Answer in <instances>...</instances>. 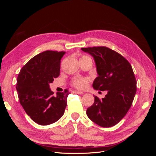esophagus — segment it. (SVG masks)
I'll return each mask as SVG.
<instances>
[{"mask_svg":"<svg viewBox=\"0 0 156 156\" xmlns=\"http://www.w3.org/2000/svg\"><path fill=\"white\" fill-rule=\"evenodd\" d=\"M73 94H83V92H80V91H77V90H73L72 91Z\"/></svg>","mask_w":156,"mask_h":156,"instance_id":"34e87169","label":"esophagus"}]
</instances>
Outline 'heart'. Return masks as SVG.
<instances>
[{"label": "heart", "instance_id": "heart-1", "mask_svg": "<svg viewBox=\"0 0 156 156\" xmlns=\"http://www.w3.org/2000/svg\"><path fill=\"white\" fill-rule=\"evenodd\" d=\"M88 58V56L84 55L81 58V59ZM90 82V79L88 77H75L72 79L71 84L72 85L79 90H84L85 89Z\"/></svg>", "mask_w": 156, "mask_h": 156}]
</instances>
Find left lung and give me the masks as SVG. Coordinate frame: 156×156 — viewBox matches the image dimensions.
I'll use <instances>...</instances> for the list:
<instances>
[{
	"label": "left lung",
	"mask_w": 156,
	"mask_h": 156,
	"mask_svg": "<svg viewBox=\"0 0 156 156\" xmlns=\"http://www.w3.org/2000/svg\"><path fill=\"white\" fill-rule=\"evenodd\" d=\"M81 49L95 60L98 77L93 83L94 88L108 91L104 98L94 96V102L87 108V115L100 126H114L126 116L136 94V81L133 69L123 56L107 47Z\"/></svg>",
	"instance_id": "left-lung-1"
}]
</instances>
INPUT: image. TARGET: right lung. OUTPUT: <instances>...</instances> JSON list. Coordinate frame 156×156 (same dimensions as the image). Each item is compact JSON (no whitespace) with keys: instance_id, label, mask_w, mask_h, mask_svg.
I'll return each instance as SVG.
<instances>
[{"instance_id":"obj_1","label":"right lung","mask_w":156,"mask_h":156,"mask_svg":"<svg viewBox=\"0 0 156 156\" xmlns=\"http://www.w3.org/2000/svg\"><path fill=\"white\" fill-rule=\"evenodd\" d=\"M65 53L42 52L32 58L18 74L19 100L27 114L40 125H49L58 120L67 106L68 90L55 96L49 88V83L59 76L60 60Z\"/></svg>"}]
</instances>
